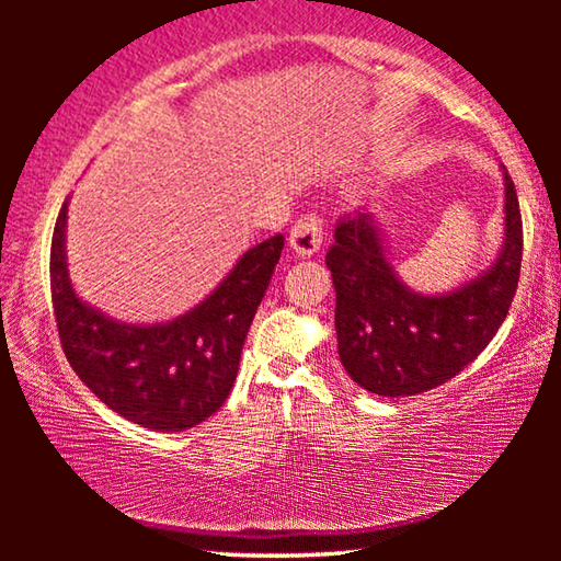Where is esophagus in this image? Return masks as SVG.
Wrapping results in <instances>:
<instances>
[{"instance_id": "34e87169", "label": "esophagus", "mask_w": 561, "mask_h": 561, "mask_svg": "<svg viewBox=\"0 0 561 561\" xmlns=\"http://www.w3.org/2000/svg\"><path fill=\"white\" fill-rule=\"evenodd\" d=\"M321 240H324V222L317 215H304L294 222L289 232V247L299 257H311L319 252Z\"/></svg>"}]
</instances>
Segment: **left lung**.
Masks as SVG:
<instances>
[{
    "label": "left lung",
    "mask_w": 561,
    "mask_h": 561,
    "mask_svg": "<svg viewBox=\"0 0 561 561\" xmlns=\"http://www.w3.org/2000/svg\"><path fill=\"white\" fill-rule=\"evenodd\" d=\"M505 180V237L478 277L443 294L408 287L388 262L386 237L366 207L341 217L327 252L336 289L339 358L351 381L376 396H415L460 374L485 348L515 299L522 217Z\"/></svg>",
    "instance_id": "1"
}]
</instances>
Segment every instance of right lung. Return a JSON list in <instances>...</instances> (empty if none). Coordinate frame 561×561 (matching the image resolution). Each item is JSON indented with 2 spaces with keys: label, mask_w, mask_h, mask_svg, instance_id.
I'll return each mask as SVG.
<instances>
[{
  "label": "right lung",
  "mask_w": 561,
  "mask_h": 561,
  "mask_svg": "<svg viewBox=\"0 0 561 561\" xmlns=\"http://www.w3.org/2000/svg\"><path fill=\"white\" fill-rule=\"evenodd\" d=\"M66 217L69 201L54 227L49 270L56 327L76 376L111 411L144 428L180 433L207 421L230 396L284 237L250 247L185 314L160 324H128L76 294L66 262Z\"/></svg>",
  "instance_id": "right-lung-1"
}]
</instances>
